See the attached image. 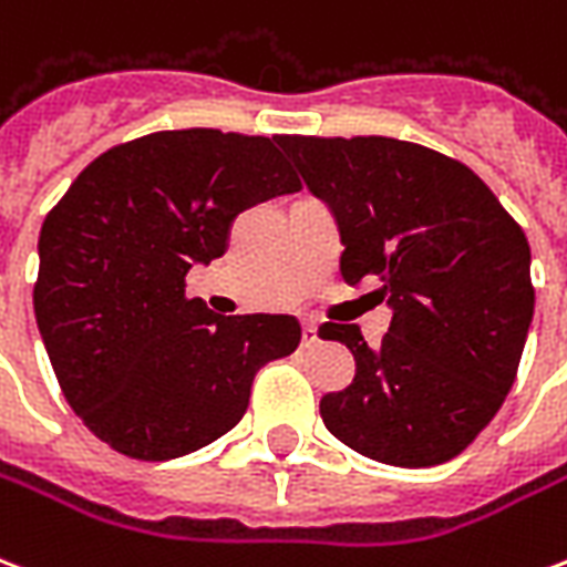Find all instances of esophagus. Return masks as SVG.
<instances>
[{
	"mask_svg": "<svg viewBox=\"0 0 567 567\" xmlns=\"http://www.w3.org/2000/svg\"><path fill=\"white\" fill-rule=\"evenodd\" d=\"M302 348H315V344H318V327H315V323H302Z\"/></svg>",
	"mask_w": 567,
	"mask_h": 567,
	"instance_id": "esophagus-1",
	"label": "esophagus"
}]
</instances>
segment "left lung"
Wrapping results in <instances>:
<instances>
[{"label": "left lung", "mask_w": 567, "mask_h": 567, "mask_svg": "<svg viewBox=\"0 0 567 567\" xmlns=\"http://www.w3.org/2000/svg\"><path fill=\"white\" fill-rule=\"evenodd\" d=\"M339 223L348 285L380 282L389 332L323 323L348 344L353 383L321 419L353 452L392 466L461 455L503 408L535 312L529 244L461 159L389 136H279Z\"/></svg>", "instance_id": "1"}]
</instances>
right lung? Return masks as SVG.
<instances>
[{
	"label": "right lung",
	"mask_w": 567,
	"mask_h": 567,
	"mask_svg": "<svg viewBox=\"0 0 567 567\" xmlns=\"http://www.w3.org/2000/svg\"><path fill=\"white\" fill-rule=\"evenodd\" d=\"M279 136L159 130L103 151L47 214L34 318L55 380L94 437L136 461L214 443L261 365L300 344L291 315L219 318L187 297L246 207L297 193Z\"/></svg>",
	"instance_id": "1"
}]
</instances>
